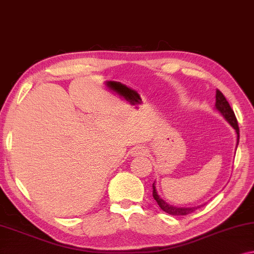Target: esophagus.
I'll list each match as a JSON object with an SVG mask.
<instances>
[{
  "label": "esophagus",
  "mask_w": 254,
  "mask_h": 254,
  "mask_svg": "<svg viewBox=\"0 0 254 254\" xmlns=\"http://www.w3.org/2000/svg\"><path fill=\"white\" fill-rule=\"evenodd\" d=\"M145 153V149H142V148H140V147H138L137 148V150H135V154H143Z\"/></svg>",
  "instance_id": "1"
}]
</instances>
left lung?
<instances>
[{"label": "left lung", "mask_w": 254, "mask_h": 254, "mask_svg": "<svg viewBox=\"0 0 254 254\" xmlns=\"http://www.w3.org/2000/svg\"><path fill=\"white\" fill-rule=\"evenodd\" d=\"M215 108L218 109L219 112L221 113L222 116L225 117V119L228 121L230 123V126H232L234 128H235L236 133H237V143H238V140H240V127H238V123H237V120H236V116L234 114V111L230 107V105L228 104V101L225 98L224 94L221 93L220 90L215 91ZM153 197L156 200L158 206L161 207L162 210L166 213L169 214H172V215H186L191 213V212H194L197 207H179V206H173V205H170V204L165 203L163 199H162L160 196L157 195V191H156V187H155V183L153 184Z\"/></svg>", "instance_id": "obj_1"}]
</instances>
